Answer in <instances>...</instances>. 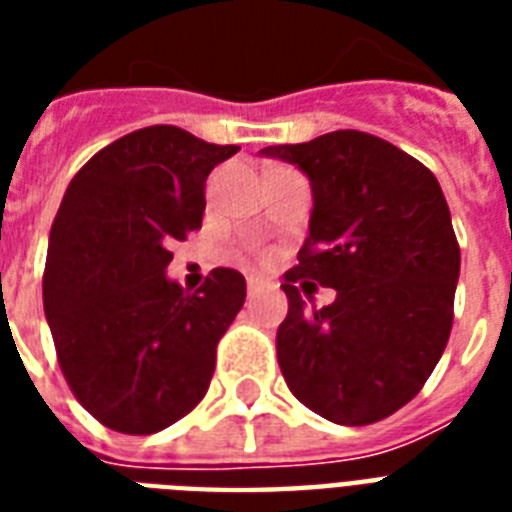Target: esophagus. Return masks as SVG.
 Here are the masks:
<instances>
[{"label": "esophagus", "instance_id": "obj_1", "mask_svg": "<svg viewBox=\"0 0 512 512\" xmlns=\"http://www.w3.org/2000/svg\"><path fill=\"white\" fill-rule=\"evenodd\" d=\"M260 289H263V279H260V276H249V279H247V292H249V295H257Z\"/></svg>", "mask_w": 512, "mask_h": 512}]
</instances>
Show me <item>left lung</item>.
I'll use <instances>...</instances> for the list:
<instances>
[{"mask_svg": "<svg viewBox=\"0 0 512 512\" xmlns=\"http://www.w3.org/2000/svg\"><path fill=\"white\" fill-rule=\"evenodd\" d=\"M260 154L297 164L313 188L311 233L281 284V374L337 425L385 420L420 393L452 332L460 244L444 191L425 164L369 132ZM308 278L335 288L336 303L308 309Z\"/></svg>", "mask_w": 512, "mask_h": 512, "instance_id": "left-lung-1", "label": "left lung"}]
</instances>
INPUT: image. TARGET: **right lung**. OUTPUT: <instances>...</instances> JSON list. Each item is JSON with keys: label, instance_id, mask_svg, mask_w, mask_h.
Masks as SVG:
<instances>
[{"label": "right lung", "instance_id": "right-lung-1", "mask_svg": "<svg viewBox=\"0 0 512 512\" xmlns=\"http://www.w3.org/2000/svg\"><path fill=\"white\" fill-rule=\"evenodd\" d=\"M215 146L154 124L92 156L68 183L50 231L42 297L60 372L106 428L148 436L191 412L247 284L215 268L196 292L164 276L172 241L199 231Z\"/></svg>", "mask_w": 512, "mask_h": 512}]
</instances>
